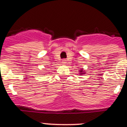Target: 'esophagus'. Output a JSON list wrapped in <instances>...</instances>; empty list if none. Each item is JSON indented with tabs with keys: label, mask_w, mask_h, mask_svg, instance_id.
Segmentation results:
<instances>
[{
	"label": "esophagus",
	"mask_w": 127,
	"mask_h": 127,
	"mask_svg": "<svg viewBox=\"0 0 127 127\" xmlns=\"http://www.w3.org/2000/svg\"><path fill=\"white\" fill-rule=\"evenodd\" d=\"M66 59H63V60H62V63H63V64H64L66 63Z\"/></svg>",
	"instance_id": "34e87169"
}]
</instances>
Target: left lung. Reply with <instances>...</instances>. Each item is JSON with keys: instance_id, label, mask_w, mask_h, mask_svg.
I'll return each instance as SVG.
<instances>
[{"instance_id": "8db88e82", "label": "left lung", "mask_w": 127, "mask_h": 127, "mask_svg": "<svg viewBox=\"0 0 127 127\" xmlns=\"http://www.w3.org/2000/svg\"><path fill=\"white\" fill-rule=\"evenodd\" d=\"M82 72H83V70H80V74H84Z\"/></svg>"}]
</instances>
